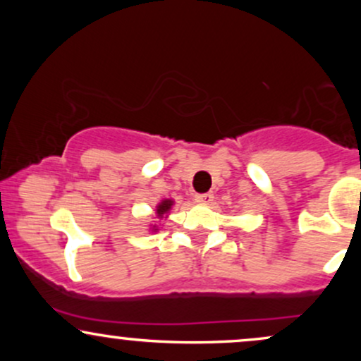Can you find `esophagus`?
I'll return each mask as SVG.
<instances>
[{
	"label": "esophagus",
	"mask_w": 361,
	"mask_h": 361,
	"mask_svg": "<svg viewBox=\"0 0 361 361\" xmlns=\"http://www.w3.org/2000/svg\"><path fill=\"white\" fill-rule=\"evenodd\" d=\"M214 200V193H200V195H195V202L202 205H209L212 204Z\"/></svg>",
	"instance_id": "1"
}]
</instances>
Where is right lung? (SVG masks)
<instances>
[{
    "instance_id": "right-lung-1",
    "label": "right lung",
    "mask_w": 361,
    "mask_h": 361,
    "mask_svg": "<svg viewBox=\"0 0 361 361\" xmlns=\"http://www.w3.org/2000/svg\"><path fill=\"white\" fill-rule=\"evenodd\" d=\"M173 205H175V200H173V198H163V200H161L154 209L156 219H159V221L166 219L169 212H171ZM149 231H152V233H157V231H159V227H157L154 224V226H149Z\"/></svg>"
}]
</instances>
